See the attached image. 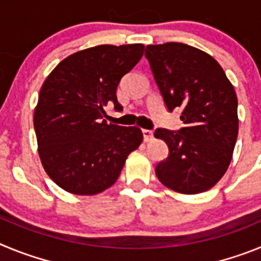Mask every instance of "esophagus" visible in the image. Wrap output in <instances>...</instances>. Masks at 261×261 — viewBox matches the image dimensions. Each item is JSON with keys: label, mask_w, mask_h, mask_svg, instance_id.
Instances as JSON below:
<instances>
[{"label": "esophagus", "mask_w": 261, "mask_h": 261, "mask_svg": "<svg viewBox=\"0 0 261 261\" xmlns=\"http://www.w3.org/2000/svg\"><path fill=\"white\" fill-rule=\"evenodd\" d=\"M142 136H144V141L145 142H149L153 140L154 135L151 130H149V129H142Z\"/></svg>", "instance_id": "esophagus-1"}]
</instances>
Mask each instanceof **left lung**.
I'll use <instances>...</instances> for the list:
<instances>
[{
	"mask_svg": "<svg viewBox=\"0 0 261 261\" xmlns=\"http://www.w3.org/2000/svg\"><path fill=\"white\" fill-rule=\"evenodd\" d=\"M145 57L167 110H183V128L154 132L168 146V156L155 167L156 176L186 195L211 190L229 167L238 137L234 87L211 55L191 45H147Z\"/></svg>",
	"mask_w": 261,
	"mask_h": 261,
	"instance_id": "obj_1",
	"label": "left lung"
}]
</instances>
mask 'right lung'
Masks as SVG:
<instances>
[{
	"label": "right lung",
	"instance_id": "right-lung-1",
	"mask_svg": "<svg viewBox=\"0 0 261 261\" xmlns=\"http://www.w3.org/2000/svg\"><path fill=\"white\" fill-rule=\"evenodd\" d=\"M142 44L96 45L62 60L44 81L34 128L45 172L62 190L96 195L117 180L126 158L142 142L137 126L102 120L120 81L144 55Z\"/></svg>",
	"mask_w": 261,
	"mask_h": 261
}]
</instances>
